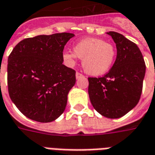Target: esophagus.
Listing matches in <instances>:
<instances>
[{
  "instance_id": "obj_1",
  "label": "esophagus",
  "mask_w": 155,
  "mask_h": 155,
  "mask_svg": "<svg viewBox=\"0 0 155 155\" xmlns=\"http://www.w3.org/2000/svg\"><path fill=\"white\" fill-rule=\"evenodd\" d=\"M81 77H83V75H82V73H78V72H77L76 73V78H81Z\"/></svg>"
}]
</instances>
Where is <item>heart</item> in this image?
Wrapping results in <instances>:
<instances>
[{"mask_svg": "<svg viewBox=\"0 0 155 155\" xmlns=\"http://www.w3.org/2000/svg\"><path fill=\"white\" fill-rule=\"evenodd\" d=\"M73 52H64V62L69 66H73L77 58H81L84 71L92 76H100L108 72L116 58L113 45L103 39L95 38L78 42L73 46Z\"/></svg>", "mask_w": 155, "mask_h": 155, "instance_id": "obj_1", "label": "heart"}]
</instances>
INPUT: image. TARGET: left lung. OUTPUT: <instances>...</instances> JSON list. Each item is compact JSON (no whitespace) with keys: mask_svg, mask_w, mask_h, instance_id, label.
<instances>
[{"mask_svg":"<svg viewBox=\"0 0 155 155\" xmlns=\"http://www.w3.org/2000/svg\"><path fill=\"white\" fill-rule=\"evenodd\" d=\"M116 43V59L110 71L101 78H88L91 105L105 117L125 116L140 101L145 64L140 48L119 33H107Z\"/></svg>","mask_w":155,"mask_h":155,"instance_id":"8db88e82","label":"left lung"}]
</instances>
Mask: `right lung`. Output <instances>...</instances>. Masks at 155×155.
Listing matches in <instances>:
<instances>
[{
    "label": "right lung",
    "instance_id": "add662e5",
    "mask_svg": "<svg viewBox=\"0 0 155 155\" xmlns=\"http://www.w3.org/2000/svg\"><path fill=\"white\" fill-rule=\"evenodd\" d=\"M73 36L58 33L27 38L9 55V95L28 118L50 122L65 110L68 91L76 82V71L63 64V51Z\"/></svg>",
    "mask_w": 155,
    "mask_h": 155
}]
</instances>
